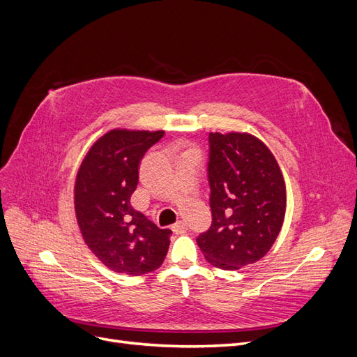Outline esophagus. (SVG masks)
I'll return each mask as SVG.
<instances>
[{
    "instance_id": "1",
    "label": "esophagus",
    "mask_w": 357,
    "mask_h": 357,
    "mask_svg": "<svg viewBox=\"0 0 357 357\" xmlns=\"http://www.w3.org/2000/svg\"><path fill=\"white\" fill-rule=\"evenodd\" d=\"M172 232L174 234H177V235H180V234H185L186 231H188V226H186V223L185 222H181V220H178V222H176L174 225H172Z\"/></svg>"
}]
</instances>
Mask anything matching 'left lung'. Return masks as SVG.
Returning <instances> with one entry per match:
<instances>
[{
	"label": "left lung",
	"mask_w": 357,
	"mask_h": 357,
	"mask_svg": "<svg viewBox=\"0 0 357 357\" xmlns=\"http://www.w3.org/2000/svg\"><path fill=\"white\" fill-rule=\"evenodd\" d=\"M210 228L197 243L207 262L234 271L262 259L286 211V186L269 149L248 134H210Z\"/></svg>",
	"instance_id": "8db88e82"
}]
</instances>
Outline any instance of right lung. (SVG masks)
Segmentation results:
<instances>
[{
    "label": "right lung",
    "instance_id": "right-lung-1",
    "mask_svg": "<svg viewBox=\"0 0 357 357\" xmlns=\"http://www.w3.org/2000/svg\"><path fill=\"white\" fill-rule=\"evenodd\" d=\"M164 134L113 129L91 147L77 172L74 205L83 240L116 273H152L168 253L172 232L131 207L139 162Z\"/></svg>",
    "mask_w": 357,
    "mask_h": 357
}]
</instances>
